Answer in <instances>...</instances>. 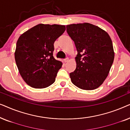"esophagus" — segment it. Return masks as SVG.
Masks as SVG:
<instances>
[{
	"instance_id": "34e87169",
	"label": "esophagus",
	"mask_w": 130,
	"mask_h": 130,
	"mask_svg": "<svg viewBox=\"0 0 130 130\" xmlns=\"http://www.w3.org/2000/svg\"><path fill=\"white\" fill-rule=\"evenodd\" d=\"M69 58L68 57H66V58H65L64 59V62H67V61H69Z\"/></svg>"
}]
</instances>
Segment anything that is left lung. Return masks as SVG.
<instances>
[{"label": "left lung", "mask_w": 130, "mask_h": 130, "mask_svg": "<svg viewBox=\"0 0 130 130\" xmlns=\"http://www.w3.org/2000/svg\"><path fill=\"white\" fill-rule=\"evenodd\" d=\"M66 28L77 51L76 68L70 73L72 82L82 89H95L104 82L112 65L111 39L104 30L89 23L69 25Z\"/></svg>", "instance_id": "8db88e82"}]
</instances>
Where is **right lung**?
<instances>
[{
  "label": "right lung",
  "instance_id": "obj_1",
  "mask_svg": "<svg viewBox=\"0 0 130 130\" xmlns=\"http://www.w3.org/2000/svg\"><path fill=\"white\" fill-rule=\"evenodd\" d=\"M65 30L64 25L41 24L19 37L15 61L21 76L30 86L45 88L55 82L62 63L53 57L54 43Z\"/></svg>",
  "mask_w": 130,
  "mask_h": 130
}]
</instances>
